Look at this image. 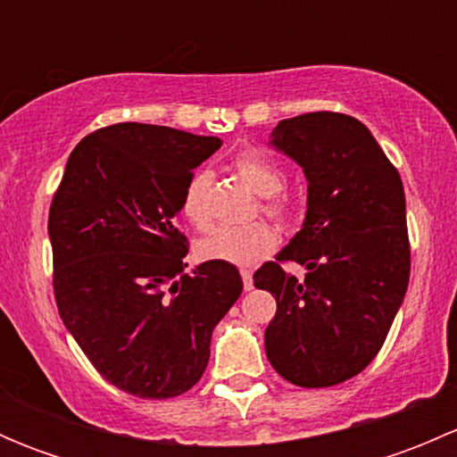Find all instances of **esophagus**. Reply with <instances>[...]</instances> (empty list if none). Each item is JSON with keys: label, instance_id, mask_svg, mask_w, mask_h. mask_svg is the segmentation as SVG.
<instances>
[{"label": "esophagus", "instance_id": "obj_1", "mask_svg": "<svg viewBox=\"0 0 457 457\" xmlns=\"http://www.w3.org/2000/svg\"><path fill=\"white\" fill-rule=\"evenodd\" d=\"M241 278H243V287L250 292L254 287V278H252V271L250 270H241Z\"/></svg>", "mask_w": 457, "mask_h": 457}]
</instances>
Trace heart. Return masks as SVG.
<instances>
[{"label": "heart", "instance_id": "1", "mask_svg": "<svg viewBox=\"0 0 457 457\" xmlns=\"http://www.w3.org/2000/svg\"><path fill=\"white\" fill-rule=\"evenodd\" d=\"M234 172L243 183L261 196V212L287 228L298 219V199L285 190V172L276 161L256 150L238 152L232 161ZM212 177L210 170H199L186 183L181 195V212L195 228L205 229L212 220ZM278 245V234L271 225L256 220L245 228H216L196 243V254L203 261H220L229 265H256Z\"/></svg>", "mask_w": 457, "mask_h": 457}]
</instances>
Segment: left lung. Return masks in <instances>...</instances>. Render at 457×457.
<instances>
[{
    "instance_id": "left-lung-1",
    "label": "left lung",
    "mask_w": 457,
    "mask_h": 457,
    "mask_svg": "<svg viewBox=\"0 0 457 457\" xmlns=\"http://www.w3.org/2000/svg\"><path fill=\"white\" fill-rule=\"evenodd\" d=\"M271 145L303 165L310 181L301 232L276 261L262 262L254 287L276 298L265 329L267 361L307 389L358 376L385 345L407 294L411 245L395 165L358 119L307 112L283 119ZM308 267L303 281L279 262Z\"/></svg>"
}]
</instances>
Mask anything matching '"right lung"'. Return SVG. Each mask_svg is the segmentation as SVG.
<instances>
[{
  "instance_id": "right-lung-1",
  "label": "right lung",
  "mask_w": 457,
  "mask_h": 457,
  "mask_svg": "<svg viewBox=\"0 0 457 457\" xmlns=\"http://www.w3.org/2000/svg\"><path fill=\"white\" fill-rule=\"evenodd\" d=\"M220 143L150 123L99 128L72 150L50 203L59 316L92 367L137 398L190 391L243 292L229 262L183 274V187Z\"/></svg>"
}]
</instances>
